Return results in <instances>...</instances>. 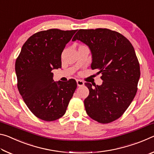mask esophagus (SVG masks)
<instances>
[{"instance_id":"1","label":"esophagus","mask_w":154,"mask_h":154,"mask_svg":"<svg viewBox=\"0 0 154 154\" xmlns=\"http://www.w3.org/2000/svg\"><path fill=\"white\" fill-rule=\"evenodd\" d=\"M77 84L78 86H83V85H84V82H83L82 80L77 79Z\"/></svg>"}]
</instances>
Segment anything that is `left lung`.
<instances>
[{
  "label": "left lung",
  "instance_id": "left-lung-1",
  "mask_svg": "<svg viewBox=\"0 0 154 154\" xmlns=\"http://www.w3.org/2000/svg\"><path fill=\"white\" fill-rule=\"evenodd\" d=\"M89 47L92 69L98 70L101 85L85 83L89 95L85 109L91 118L101 124L113 122L124 114L133 100L140 78V65L133 46L124 35L106 28L80 29L72 41Z\"/></svg>",
  "mask_w": 154,
  "mask_h": 154
}]
</instances>
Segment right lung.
Masks as SVG:
<instances>
[{
	"mask_svg": "<svg viewBox=\"0 0 154 154\" xmlns=\"http://www.w3.org/2000/svg\"><path fill=\"white\" fill-rule=\"evenodd\" d=\"M76 32L52 28L34 34L15 61L19 92L30 111L42 120L63 116L77 88L73 79L55 82L51 72L61 68L62 52Z\"/></svg>",
	"mask_w": 154,
	"mask_h": 154,
	"instance_id": "obj_1",
	"label": "right lung"
}]
</instances>
